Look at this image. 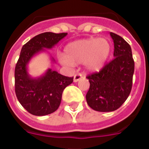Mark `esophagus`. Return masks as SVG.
Masks as SVG:
<instances>
[{
	"label": "esophagus",
	"instance_id": "34e87169",
	"mask_svg": "<svg viewBox=\"0 0 149 149\" xmlns=\"http://www.w3.org/2000/svg\"><path fill=\"white\" fill-rule=\"evenodd\" d=\"M81 78H82V74H75L74 75V82H77V81H79Z\"/></svg>",
	"mask_w": 149,
	"mask_h": 149
}]
</instances>
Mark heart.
Returning <instances> with one entry per match:
<instances>
[{
	"label": "heart",
	"instance_id": "b5f03b06",
	"mask_svg": "<svg viewBox=\"0 0 149 149\" xmlns=\"http://www.w3.org/2000/svg\"><path fill=\"white\" fill-rule=\"evenodd\" d=\"M110 42L105 38L81 39L70 42L64 48L60 62L66 66L83 63L89 71H98L104 67L111 52Z\"/></svg>",
	"mask_w": 149,
	"mask_h": 149
}]
</instances>
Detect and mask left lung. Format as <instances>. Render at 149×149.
Segmentation results:
<instances>
[{
	"label": "left lung",
	"instance_id": "8db88e82",
	"mask_svg": "<svg viewBox=\"0 0 149 149\" xmlns=\"http://www.w3.org/2000/svg\"><path fill=\"white\" fill-rule=\"evenodd\" d=\"M114 42V59L99 72L89 74L87 104L97 111L108 112L121 107L132 89L134 61L130 45L122 37L111 32Z\"/></svg>",
	"mask_w": 149,
	"mask_h": 149
}]
</instances>
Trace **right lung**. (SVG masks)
Segmentation results:
<instances>
[{
    "mask_svg": "<svg viewBox=\"0 0 149 149\" xmlns=\"http://www.w3.org/2000/svg\"><path fill=\"white\" fill-rule=\"evenodd\" d=\"M68 33H40L26 42L21 49L15 68V91L18 100L28 112L43 116L57 110L63 89L73 82V77H66L52 69L38 78H31L27 64L33 56L45 49H52ZM53 61V59H52Z\"/></svg>",
    "mask_w": 149,
    "mask_h": 149,
    "instance_id": "1",
    "label": "right lung"
}]
</instances>
